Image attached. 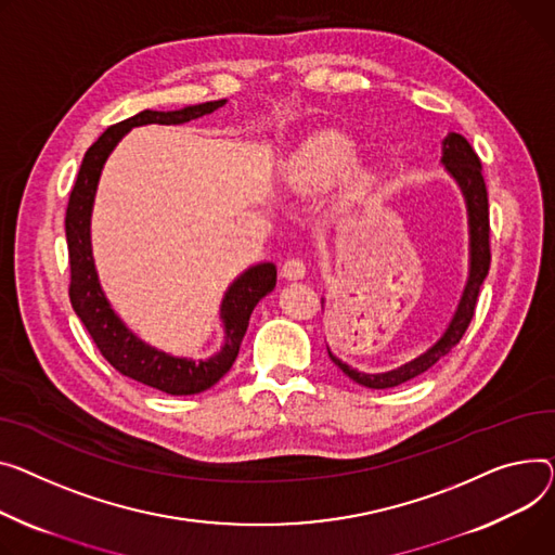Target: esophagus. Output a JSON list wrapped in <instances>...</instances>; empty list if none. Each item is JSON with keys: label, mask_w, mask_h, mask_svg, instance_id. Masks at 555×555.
<instances>
[{"label": "esophagus", "mask_w": 555, "mask_h": 555, "mask_svg": "<svg viewBox=\"0 0 555 555\" xmlns=\"http://www.w3.org/2000/svg\"><path fill=\"white\" fill-rule=\"evenodd\" d=\"M281 274L287 281H301L306 276V263L301 261V258H287V261L283 263Z\"/></svg>", "instance_id": "34e87169"}]
</instances>
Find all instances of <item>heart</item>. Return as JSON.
Masks as SVG:
<instances>
[{"label":"heart","mask_w":555,"mask_h":555,"mask_svg":"<svg viewBox=\"0 0 555 555\" xmlns=\"http://www.w3.org/2000/svg\"><path fill=\"white\" fill-rule=\"evenodd\" d=\"M359 160V142L344 131H319L294 154L285 182L292 192H323L344 180ZM367 173L357 176L361 184Z\"/></svg>","instance_id":"obj_1"}]
</instances>
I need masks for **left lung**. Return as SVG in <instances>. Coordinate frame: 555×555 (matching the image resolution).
Segmentation results:
<instances>
[{
    "label": "left lung",
    "mask_w": 555,
    "mask_h": 555,
    "mask_svg": "<svg viewBox=\"0 0 555 555\" xmlns=\"http://www.w3.org/2000/svg\"><path fill=\"white\" fill-rule=\"evenodd\" d=\"M441 165L449 171V176L457 182V188L466 203L468 214V279L462 292V299L457 304V310L449 323V327L424 354L415 357L413 361L403 363L395 371L388 373H359L357 367H350L339 357H335L327 348L330 359L339 365L344 375H348L352 382L365 388H395L399 384H405L415 379L417 375L426 373L441 357H447L464 337V332L475 314V304L479 287H482L489 266H491V247H489V196H487V184L482 176V163H479L477 154L468 140L460 133H449L441 142ZM323 304V299H321Z\"/></svg>",
    "instance_id": "8db88e82"
}]
</instances>
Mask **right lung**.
I'll use <instances>...</instances> for the list:
<instances>
[{"label":"right lung","mask_w":555,"mask_h":555,"mask_svg":"<svg viewBox=\"0 0 555 555\" xmlns=\"http://www.w3.org/2000/svg\"><path fill=\"white\" fill-rule=\"evenodd\" d=\"M225 102L228 100H214L178 111L144 108L138 116L108 127L85 154L66 207L64 225L70 263L68 297L73 310H76V314L89 330V335L102 357L118 373L167 395L203 392L230 371L238 357V348L247 332L251 310L276 285V266H251L228 287L223 301H220V321H223L225 339L216 354L198 361L188 357H173L135 337V332L125 325V321L114 312L108 299L104 297L91 249V211L102 167L127 131L142 125L190 122L211 114V111L220 108Z\"/></svg>","instance_id":"right-lung-1"}]
</instances>
